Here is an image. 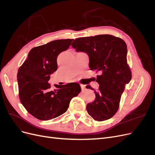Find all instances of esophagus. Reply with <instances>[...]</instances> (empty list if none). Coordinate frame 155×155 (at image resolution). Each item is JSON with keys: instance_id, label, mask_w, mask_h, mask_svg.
Instances as JSON below:
<instances>
[{"instance_id": "1", "label": "esophagus", "mask_w": 155, "mask_h": 155, "mask_svg": "<svg viewBox=\"0 0 155 155\" xmlns=\"http://www.w3.org/2000/svg\"><path fill=\"white\" fill-rule=\"evenodd\" d=\"M80 86H81V90L82 91H84V90H85V89H86V87H85V85H82V84H81Z\"/></svg>"}]
</instances>
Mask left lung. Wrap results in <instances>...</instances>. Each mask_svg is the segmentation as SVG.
Masks as SVG:
<instances>
[{
	"label": "left lung",
	"instance_id": "obj_1",
	"mask_svg": "<svg viewBox=\"0 0 155 155\" xmlns=\"http://www.w3.org/2000/svg\"><path fill=\"white\" fill-rule=\"evenodd\" d=\"M71 46L76 51L88 54L91 70L101 72L100 76H97L100 87L94 91L95 100L87 105L88 114L99 121L111 118L118 109L125 85L132 78L127 61L126 43L113 35H98L79 37ZM86 87L93 90L89 85Z\"/></svg>",
	"mask_w": 155,
	"mask_h": 155
}]
</instances>
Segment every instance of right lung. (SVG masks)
<instances>
[{"label":"right lung","mask_w":155,"mask_h":155,"mask_svg":"<svg viewBox=\"0 0 155 155\" xmlns=\"http://www.w3.org/2000/svg\"><path fill=\"white\" fill-rule=\"evenodd\" d=\"M74 39L55 40L32 48L17 73L18 94L22 105L40 120H51L64 113L70 100L81 91L78 83L54 85L50 75L57 70L59 54L67 50Z\"/></svg>","instance_id":"1"}]
</instances>
